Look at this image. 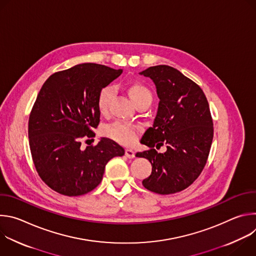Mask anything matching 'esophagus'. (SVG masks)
Listing matches in <instances>:
<instances>
[{
	"mask_svg": "<svg viewBox=\"0 0 256 256\" xmlns=\"http://www.w3.org/2000/svg\"><path fill=\"white\" fill-rule=\"evenodd\" d=\"M126 156L128 158H134V152L132 149H126Z\"/></svg>",
	"mask_w": 256,
	"mask_h": 256,
	"instance_id": "1",
	"label": "esophagus"
}]
</instances>
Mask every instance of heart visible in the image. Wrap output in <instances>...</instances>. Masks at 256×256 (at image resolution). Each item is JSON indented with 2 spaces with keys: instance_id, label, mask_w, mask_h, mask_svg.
Segmentation results:
<instances>
[{
  "instance_id": "obj_1",
  "label": "heart",
  "mask_w": 256,
  "mask_h": 256,
  "mask_svg": "<svg viewBox=\"0 0 256 256\" xmlns=\"http://www.w3.org/2000/svg\"><path fill=\"white\" fill-rule=\"evenodd\" d=\"M128 93L136 105L144 100H152L150 90L140 82H132L128 86ZM112 97L114 88L112 86H106L100 90L96 101L97 109L100 114L105 116L108 112L109 104H110ZM105 134L120 144H132L138 138V128L134 124L116 122L105 128Z\"/></svg>"
}]
</instances>
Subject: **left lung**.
Returning <instances> with one entry per match:
<instances>
[{
    "label": "left lung",
    "mask_w": 256,
    "mask_h": 256,
    "mask_svg": "<svg viewBox=\"0 0 256 256\" xmlns=\"http://www.w3.org/2000/svg\"><path fill=\"white\" fill-rule=\"evenodd\" d=\"M140 74L152 79L160 100L153 126L140 140L151 149L136 154L152 164L142 186L159 194L179 192L200 176L208 157L214 136L208 102L198 84L172 66H150ZM164 143L168 151L158 154L154 147Z\"/></svg>",
    "instance_id": "left-lung-1"
}]
</instances>
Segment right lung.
I'll list each match as a JSON object with an SVG mask.
<instances>
[{"mask_svg":"<svg viewBox=\"0 0 256 256\" xmlns=\"http://www.w3.org/2000/svg\"><path fill=\"white\" fill-rule=\"evenodd\" d=\"M122 72L80 64L54 72L42 87L30 112L28 138L36 171L54 192L66 196L90 192L101 182L107 162L124 155V148L107 138L81 147L83 140L95 136L100 90Z\"/></svg>","mask_w":256,"mask_h":256,"instance_id":"obj_1","label":"right lung"}]
</instances>
